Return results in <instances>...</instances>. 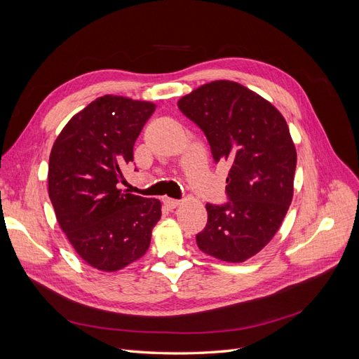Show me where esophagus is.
Returning <instances> with one entry per match:
<instances>
[{"label":"esophagus","mask_w":359,"mask_h":359,"mask_svg":"<svg viewBox=\"0 0 359 359\" xmlns=\"http://www.w3.org/2000/svg\"><path fill=\"white\" fill-rule=\"evenodd\" d=\"M163 202H165V205L168 206L169 210H175L177 206L180 205L178 199H172V198H165V199H163Z\"/></svg>","instance_id":"esophagus-1"}]
</instances>
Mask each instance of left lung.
I'll return each mask as SVG.
<instances>
[{
    "label": "left lung",
    "mask_w": 359,
    "mask_h": 359,
    "mask_svg": "<svg viewBox=\"0 0 359 359\" xmlns=\"http://www.w3.org/2000/svg\"><path fill=\"white\" fill-rule=\"evenodd\" d=\"M178 107L205 133L214 160L231 166L229 201L206 203L198 247L224 262H244L273 240L292 202L297 149L286 119L232 81L205 83L181 97Z\"/></svg>",
    "instance_id": "obj_1"
}]
</instances>
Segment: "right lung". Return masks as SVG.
<instances>
[{
    "mask_svg": "<svg viewBox=\"0 0 359 359\" xmlns=\"http://www.w3.org/2000/svg\"><path fill=\"white\" fill-rule=\"evenodd\" d=\"M156 104L103 95L76 114L49 157L48 189L57 220L86 264L106 273L142 257L161 217L158 199L123 191V169Z\"/></svg>",
    "mask_w": 359,
    "mask_h": 359,
    "instance_id": "add662e5",
    "label": "right lung"
}]
</instances>
